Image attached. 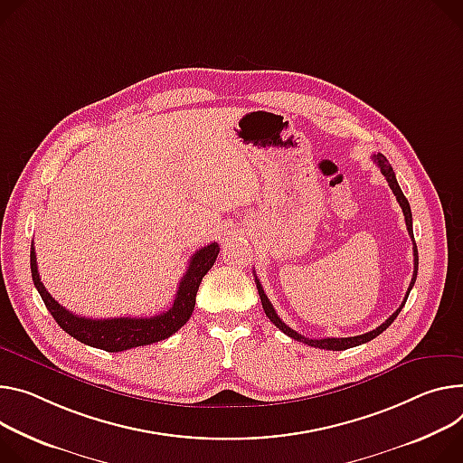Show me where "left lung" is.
Listing matches in <instances>:
<instances>
[{"label": "left lung", "mask_w": 463, "mask_h": 463, "mask_svg": "<svg viewBox=\"0 0 463 463\" xmlns=\"http://www.w3.org/2000/svg\"><path fill=\"white\" fill-rule=\"evenodd\" d=\"M373 160H374V164L381 167V174L386 177V181H388V184H390V188L393 190V194H395V197H397V201H399V204H401V208H402V214H404V220H406V229H408V234H410V238H411V243H413V277H411V282H410V286H408V291H406V296H404V301H402V305L381 325V326H376L374 330H369V332H365V334H360V335H351V338H321V340H312V338H305L303 334H299V332H296L293 328H289L279 316H277V312H275V308H273V305L269 303V299H268V296L264 293V289H262V284H260V280L255 277V282H257V288H259V296H260V301H262V307H264V312H266V316L271 319V323L277 326V328H280L286 335H289V338H293V340H298V342H303V344H307V345H310V347H317V349H326V351H345V349H351V347H356V345H362V344H367V342H371L373 338H376L378 334H383L393 321H395V317L399 316V312L402 310V307H404V303H406V299H408V296H410V289L413 288V284H415V279H417V266H419V257H417V245H415V240H413V229H411V210H410V203H408V199L404 197V194H402V190H401V186H399V183H397V179H395V172H393V167L390 165V162H388V158L383 155V153H376V155H373L371 156Z\"/></svg>", "instance_id": "obj_1"}]
</instances>
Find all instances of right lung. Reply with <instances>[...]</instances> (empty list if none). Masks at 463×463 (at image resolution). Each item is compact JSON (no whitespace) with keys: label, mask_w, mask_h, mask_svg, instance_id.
<instances>
[{"label":"right lung","mask_w":463,"mask_h":463,"mask_svg":"<svg viewBox=\"0 0 463 463\" xmlns=\"http://www.w3.org/2000/svg\"><path fill=\"white\" fill-rule=\"evenodd\" d=\"M218 253H220V245L216 241L195 250L186 273L179 282L174 305L170 307V310L160 312L158 316H153V317L90 319V317H80L66 310L50 296L46 291V286L42 284L33 245H31V275L46 308L50 310L53 319L59 323V326L66 330L71 338L96 349L119 353V351L151 345L155 342L170 338L172 334H175L190 319L195 307V296H197L199 284L203 277L208 273V269L214 266Z\"/></svg>","instance_id":"obj_1"}]
</instances>
